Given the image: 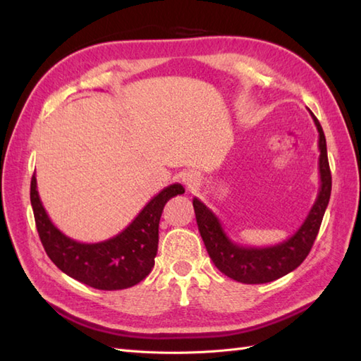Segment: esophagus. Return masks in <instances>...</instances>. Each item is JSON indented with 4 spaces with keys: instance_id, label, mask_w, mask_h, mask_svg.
Masks as SVG:
<instances>
[{
    "instance_id": "obj_1",
    "label": "esophagus",
    "mask_w": 361,
    "mask_h": 361,
    "mask_svg": "<svg viewBox=\"0 0 361 361\" xmlns=\"http://www.w3.org/2000/svg\"><path fill=\"white\" fill-rule=\"evenodd\" d=\"M181 181L188 189H194L200 185V175H197L195 172H186V173H183Z\"/></svg>"
}]
</instances>
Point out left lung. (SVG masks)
<instances>
[{
    "instance_id": "1",
    "label": "left lung",
    "mask_w": 361,
    "mask_h": 361,
    "mask_svg": "<svg viewBox=\"0 0 361 361\" xmlns=\"http://www.w3.org/2000/svg\"><path fill=\"white\" fill-rule=\"evenodd\" d=\"M310 114L319 133V192L304 224L287 240L267 248L240 247L226 235L220 220L208 206L198 198L192 200L198 231H200L204 247L208 250L214 265L228 278L242 283L271 282L293 271L304 262V259L310 252L332 190V175L327 159L326 136L315 114Z\"/></svg>"
}]
</instances>
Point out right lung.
I'll list each match as a JSON object with an SVG mask.
<instances>
[{
  "label": "right lung",
  "instance_id": "obj_1",
  "mask_svg": "<svg viewBox=\"0 0 361 361\" xmlns=\"http://www.w3.org/2000/svg\"><path fill=\"white\" fill-rule=\"evenodd\" d=\"M185 194L178 183L164 188L144 206L124 231L109 240L82 243L54 226L40 202L35 173L30 180V204L46 255L60 270L97 290H122L149 276L158 251V226L164 204Z\"/></svg>",
  "mask_w": 361,
  "mask_h": 361
}]
</instances>
